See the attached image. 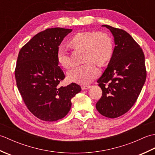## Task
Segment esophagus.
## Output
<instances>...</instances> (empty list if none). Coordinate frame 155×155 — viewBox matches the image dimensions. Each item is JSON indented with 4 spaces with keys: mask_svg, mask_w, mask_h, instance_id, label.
<instances>
[{
    "mask_svg": "<svg viewBox=\"0 0 155 155\" xmlns=\"http://www.w3.org/2000/svg\"><path fill=\"white\" fill-rule=\"evenodd\" d=\"M91 87V86H90V85H83V86L81 87L82 89H83V90L88 89V88H90Z\"/></svg>",
    "mask_w": 155,
    "mask_h": 155,
    "instance_id": "34e87169",
    "label": "esophagus"
}]
</instances>
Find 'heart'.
I'll return each mask as SVG.
<instances>
[{"mask_svg":"<svg viewBox=\"0 0 155 155\" xmlns=\"http://www.w3.org/2000/svg\"><path fill=\"white\" fill-rule=\"evenodd\" d=\"M68 45L73 48L84 50L83 60L87 61L86 63L72 66L67 73L69 80L78 83H89L99 74V71L93 62L103 65L109 61L113 55V41L110 36L105 32H77L69 40ZM57 58L58 63L64 68H68L71 64L68 52L62 47L58 48Z\"/></svg>","mask_w":155,"mask_h":155,"instance_id":"heart-1","label":"heart"}]
</instances>
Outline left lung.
Listing matches in <instances>:
<instances>
[{
    "mask_svg": "<svg viewBox=\"0 0 155 155\" xmlns=\"http://www.w3.org/2000/svg\"><path fill=\"white\" fill-rule=\"evenodd\" d=\"M102 27L109 29L115 47L107 68L97 81L103 95L96 108L103 116L114 118L129 110L139 96L147 77L144 55L128 32L108 25Z\"/></svg>",
    "mask_w": 155,
    "mask_h": 155,
    "instance_id": "1",
    "label": "left lung"
}]
</instances>
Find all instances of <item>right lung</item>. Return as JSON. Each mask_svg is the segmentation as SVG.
Instances as JSON below:
<instances>
[{"instance_id": "add662e5", "label": "right lung", "mask_w": 155, "mask_h": 155, "mask_svg": "<svg viewBox=\"0 0 155 155\" xmlns=\"http://www.w3.org/2000/svg\"><path fill=\"white\" fill-rule=\"evenodd\" d=\"M72 29L48 28L34 36L19 52L15 69L18 89L28 110L39 119L52 122L71 110V99L81 91L71 83L59 87L65 78L57 52Z\"/></svg>"}]
</instances>
